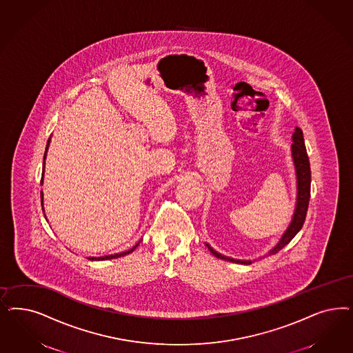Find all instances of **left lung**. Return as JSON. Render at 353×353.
Listing matches in <instances>:
<instances>
[{"mask_svg":"<svg viewBox=\"0 0 353 353\" xmlns=\"http://www.w3.org/2000/svg\"><path fill=\"white\" fill-rule=\"evenodd\" d=\"M292 140H294L292 157L295 162L296 176H297V203H296L295 214H294L291 225L288 226L287 231L283 234L282 239L279 240V243L269 252V256L278 253L295 238L296 234L303 228V225L305 222V216H307V205H309V199H310V163H309V157H307L301 128L296 127ZM206 247L216 256V259H221L225 261L236 262V263H244V265L252 263V261H241V260H235V259L222 256L213 250L209 244H206Z\"/></svg>","mask_w":353,"mask_h":353,"instance_id":"1","label":"left lung"}]
</instances>
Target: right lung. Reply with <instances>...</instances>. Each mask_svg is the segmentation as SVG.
Segmentation results:
<instances>
[{"label":"right lung","mask_w":353,"mask_h":353,"mask_svg":"<svg viewBox=\"0 0 353 353\" xmlns=\"http://www.w3.org/2000/svg\"><path fill=\"white\" fill-rule=\"evenodd\" d=\"M49 141H50V137H49V140H48V143H46V150H48V147H49ZM46 154H44V159H46ZM44 163H46V162H44ZM43 176H44V169H43V175H41V183H43ZM41 205H43V192H41ZM139 244H140V241L137 243V245H134L131 250H125V252H122V253L110 254V256H103V257H88V260H92V261H103V260H112V259H118V257H122V256H125V254H128V253L134 252V250L137 248Z\"/></svg>","instance_id":"1"}]
</instances>
